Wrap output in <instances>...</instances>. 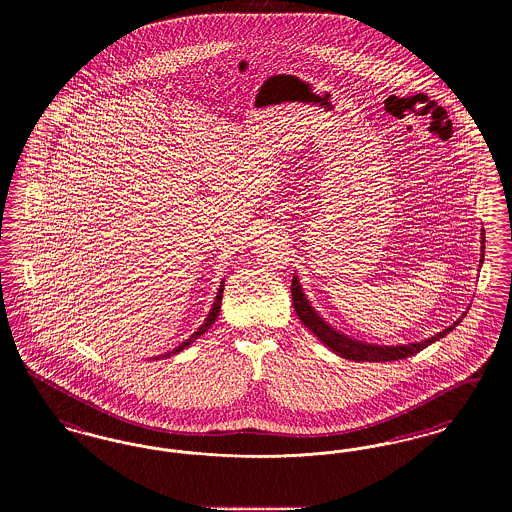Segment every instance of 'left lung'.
I'll list each match as a JSON object with an SVG mask.
<instances>
[{
  "mask_svg": "<svg viewBox=\"0 0 512 512\" xmlns=\"http://www.w3.org/2000/svg\"><path fill=\"white\" fill-rule=\"evenodd\" d=\"M484 249H486V234L482 230V257H480V268L484 263ZM292 299L293 309L297 313V317L301 318V322L322 341L328 349H332L336 355H340L343 359L355 361V363H391V361H399L405 357L416 355L418 351L426 349L428 345H432L434 341L445 338L449 332H453V328L463 320V317L457 318L451 326H447L445 330H441L438 334H434L432 338L426 340L414 341V343H401V345H378V343H366V341L355 340L347 334H343L340 330H336L332 324H328L324 318L320 317L317 309L311 305V301L307 299V295L303 292L299 278L293 274L292 280Z\"/></svg>",
  "mask_w": 512,
  "mask_h": 512,
  "instance_id": "obj_1",
  "label": "left lung"
}]
</instances>
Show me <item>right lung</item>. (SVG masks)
<instances>
[{"label":"right lung","instance_id":"right-lung-1","mask_svg":"<svg viewBox=\"0 0 512 512\" xmlns=\"http://www.w3.org/2000/svg\"><path fill=\"white\" fill-rule=\"evenodd\" d=\"M222 292H224V278H222V282H220L219 292H217V297H215V301H213V307H211V311H209L207 318L203 320V324H201V326L195 330L194 334H192L188 340L182 341L178 347H174L172 351L165 353V355H157V357H155V361H157V359H163V357H172V355H178L180 351H184L186 347H190V345H192V343H194V341L197 340L199 336H203V334H205V332H207V330H209V328L215 324V320H217V317H219L220 305H222Z\"/></svg>","mask_w":512,"mask_h":512}]
</instances>
